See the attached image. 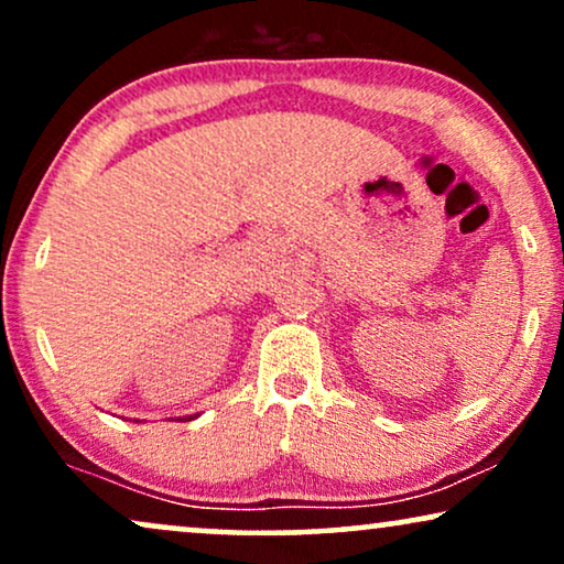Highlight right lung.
I'll return each instance as SVG.
<instances>
[{"label": "right lung", "instance_id": "right-lung-1", "mask_svg": "<svg viewBox=\"0 0 564 564\" xmlns=\"http://www.w3.org/2000/svg\"><path fill=\"white\" fill-rule=\"evenodd\" d=\"M189 419H192V416H189Z\"/></svg>", "mask_w": 564, "mask_h": 564}]
</instances>
